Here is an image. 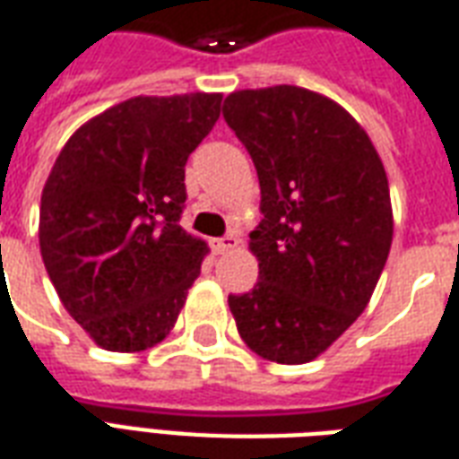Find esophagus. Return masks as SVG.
I'll return each mask as SVG.
<instances>
[{"instance_id":"esophagus-1","label":"esophagus","mask_w":459,"mask_h":459,"mask_svg":"<svg viewBox=\"0 0 459 459\" xmlns=\"http://www.w3.org/2000/svg\"><path fill=\"white\" fill-rule=\"evenodd\" d=\"M238 243H240L238 236H236V233H229V236H223V238L213 240V250L221 255V253H229V250L236 248Z\"/></svg>"}]
</instances>
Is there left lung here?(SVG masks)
<instances>
[{"instance_id": "obj_1", "label": "left lung", "mask_w": 459, "mask_h": 459, "mask_svg": "<svg viewBox=\"0 0 459 459\" xmlns=\"http://www.w3.org/2000/svg\"><path fill=\"white\" fill-rule=\"evenodd\" d=\"M223 117L253 157L258 282L229 295L240 339L268 361L307 364L351 327L394 240L384 161L327 95L298 85L236 91Z\"/></svg>"}]
</instances>
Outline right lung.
<instances>
[{"mask_svg":"<svg viewBox=\"0 0 459 459\" xmlns=\"http://www.w3.org/2000/svg\"><path fill=\"white\" fill-rule=\"evenodd\" d=\"M221 93L137 95L81 125L46 179L39 246L68 315L108 351H144L174 327L206 243L179 226L184 167Z\"/></svg>","mask_w":459,"mask_h":459,"instance_id":"obj_1","label":"right lung"}]
</instances>
